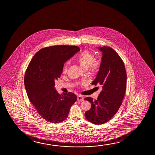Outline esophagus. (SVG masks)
Returning <instances> with one entry per match:
<instances>
[{
    "label": "esophagus",
    "instance_id": "esophagus-1",
    "mask_svg": "<svg viewBox=\"0 0 155 155\" xmlns=\"http://www.w3.org/2000/svg\"><path fill=\"white\" fill-rule=\"evenodd\" d=\"M77 100L78 101H83L84 100V98L83 96L81 95H79L78 97H77Z\"/></svg>",
    "mask_w": 155,
    "mask_h": 155
}]
</instances>
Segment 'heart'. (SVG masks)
Listing matches in <instances>:
<instances>
[{
  "label": "heart",
  "mask_w": 155,
  "mask_h": 155,
  "mask_svg": "<svg viewBox=\"0 0 155 155\" xmlns=\"http://www.w3.org/2000/svg\"><path fill=\"white\" fill-rule=\"evenodd\" d=\"M77 61L84 69L88 68L89 72L91 74H95L101 66V60L100 59H95L93 53L87 50L83 51L78 56ZM68 62H66L64 65L63 72H66L68 70Z\"/></svg>",
  "instance_id": "heart-1"
}]
</instances>
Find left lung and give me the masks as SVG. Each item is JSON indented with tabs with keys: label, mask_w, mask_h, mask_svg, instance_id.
Masks as SVG:
<instances>
[{
	"label": "left lung",
	"mask_w": 155,
	"mask_h": 155,
	"mask_svg": "<svg viewBox=\"0 0 155 155\" xmlns=\"http://www.w3.org/2000/svg\"><path fill=\"white\" fill-rule=\"evenodd\" d=\"M103 53L102 64L92 84L103 88L97 100L85 98L91 103V108L85 113L91 123L98 124L107 122L119 110L127 88V73L123 60L110 47H99Z\"/></svg>",
	"instance_id": "left-lung-1"
}]
</instances>
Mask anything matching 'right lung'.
Instances as JSON below:
<instances>
[{
  "label": "right lung",
  "mask_w": 155,
  "mask_h": 155,
  "mask_svg": "<svg viewBox=\"0 0 155 155\" xmlns=\"http://www.w3.org/2000/svg\"><path fill=\"white\" fill-rule=\"evenodd\" d=\"M80 51L74 45L46 47L36 52L28 66L24 85L28 97L41 117L51 123L64 121L77 97L73 93L60 95L55 81L61 74L64 64Z\"/></svg>",
  "instance_id": "1"
}]
</instances>
